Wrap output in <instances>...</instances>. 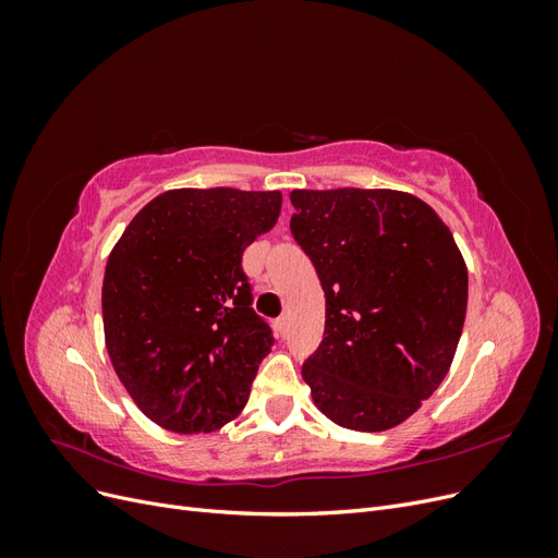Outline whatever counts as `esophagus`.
Wrapping results in <instances>:
<instances>
[{
	"label": "esophagus",
	"instance_id": "esophagus-1",
	"mask_svg": "<svg viewBox=\"0 0 558 558\" xmlns=\"http://www.w3.org/2000/svg\"><path fill=\"white\" fill-rule=\"evenodd\" d=\"M275 328H277V332H279L281 337H286V332H289V316H279V318L275 320Z\"/></svg>",
	"mask_w": 558,
	"mask_h": 558
}]
</instances>
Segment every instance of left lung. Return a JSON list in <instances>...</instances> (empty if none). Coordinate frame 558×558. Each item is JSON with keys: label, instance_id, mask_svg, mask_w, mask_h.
<instances>
[{"label": "left lung", "instance_id": "obj_1", "mask_svg": "<svg viewBox=\"0 0 558 558\" xmlns=\"http://www.w3.org/2000/svg\"><path fill=\"white\" fill-rule=\"evenodd\" d=\"M291 202V232L326 293L324 342L302 379L337 426L393 428L451 367L468 307L461 251L410 193L293 191Z\"/></svg>", "mask_w": 558, "mask_h": 558}]
</instances>
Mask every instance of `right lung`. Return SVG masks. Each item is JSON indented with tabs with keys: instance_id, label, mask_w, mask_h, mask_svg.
Returning a JSON list of instances; mask_svg holds the SVG:
<instances>
[{
	"instance_id": "obj_1",
	"label": "right lung",
	"mask_w": 558,
	"mask_h": 558,
	"mask_svg": "<svg viewBox=\"0 0 558 558\" xmlns=\"http://www.w3.org/2000/svg\"><path fill=\"white\" fill-rule=\"evenodd\" d=\"M279 211V191H167L109 253L107 351L125 391L158 426L211 433L244 410L275 337L251 307L242 253L275 228Z\"/></svg>"
}]
</instances>
